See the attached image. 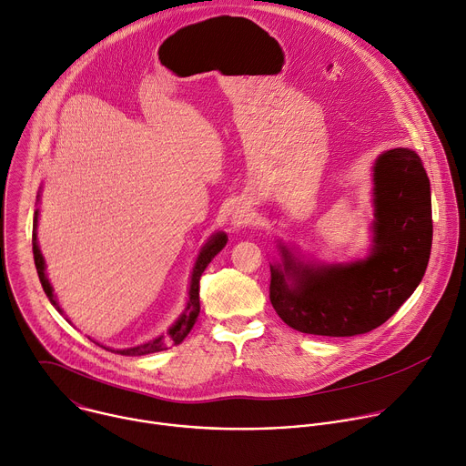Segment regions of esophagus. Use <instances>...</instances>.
<instances>
[{
	"label": "esophagus",
	"instance_id": "34e87169",
	"mask_svg": "<svg viewBox=\"0 0 466 466\" xmlns=\"http://www.w3.org/2000/svg\"><path fill=\"white\" fill-rule=\"evenodd\" d=\"M250 210H248V207H243V205H239V207H236V210L232 212V218H230V221H232V225H234V228H241V227H245L248 221H250Z\"/></svg>",
	"mask_w": 466,
	"mask_h": 466
}]
</instances>
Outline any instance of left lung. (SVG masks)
I'll use <instances>...</instances> for the list:
<instances>
[{"instance_id":"1","label":"left lung","mask_w":466,"mask_h":466,"mask_svg":"<svg viewBox=\"0 0 466 466\" xmlns=\"http://www.w3.org/2000/svg\"><path fill=\"white\" fill-rule=\"evenodd\" d=\"M370 248L339 263L304 259L277 241L269 297L279 317L302 334L352 338L378 328L420 284L431 252V191L420 157L408 147L372 166Z\"/></svg>"}]
</instances>
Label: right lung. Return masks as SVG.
<instances>
[{
    "label": "right lung",
    "instance_id": "add662e5",
    "mask_svg": "<svg viewBox=\"0 0 466 466\" xmlns=\"http://www.w3.org/2000/svg\"><path fill=\"white\" fill-rule=\"evenodd\" d=\"M36 201H40V193L36 195ZM38 216H40V210L36 208L35 210V218H33V256H35L36 273H38L40 284H42L44 293L47 295L49 302L56 308L58 313H64L62 308L56 302V297L53 293V286H51V282H49V279L46 275V261H44V256L40 252L38 238H36ZM227 241H228V236L225 232H216V234H212L208 238V241L201 247V250H198L197 259L193 263V269H191V277H189V289H187L186 306H184L182 313L178 315V319L166 329V334H162V336H158V338H155V339H151L147 343H142V345H137V347H128V349H110V347H103V345L101 347L110 350V352H114V354H121V356H146V354L166 350L171 345H180L186 339V336L191 331L193 324L197 322L198 311H201V304H198V280H201V275L208 268V263L216 258V254L223 250ZM66 320H68V319H66Z\"/></svg>",
    "mask_w": 466,
    "mask_h": 466
}]
</instances>
